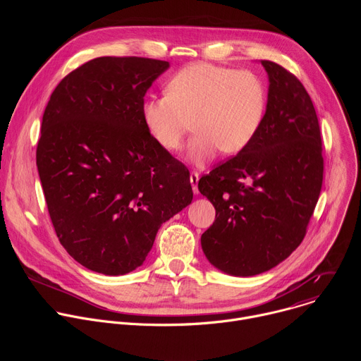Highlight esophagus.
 Here are the masks:
<instances>
[{
	"mask_svg": "<svg viewBox=\"0 0 361 361\" xmlns=\"http://www.w3.org/2000/svg\"><path fill=\"white\" fill-rule=\"evenodd\" d=\"M198 180H200L198 173H191V174H190V183H191V185H192L194 194H198Z\"/></svg>",
	"mask_w": 361,
	"mask_h": 361,
	"instance_id": "1",
	"label": "esophagus"
}]
</instances>
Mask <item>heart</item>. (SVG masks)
Here are the masks:
<instances>
[{
	"label": "heart",
	"mask_w": 361,
	"mask_h": 361,
	"mask_svg": "<svg viewBox=\"0 0 361 361\" xmlns=\"http://www.w3.org/2000/svg\"><path fill=\"white\" fill-rule=\"evenodd\" d=\"M267 113V88L251 71L212 63H192L177 71L167 94L148 97L141 109L151 137L166 151H177L192 127L188 160L202 167L217 157L245 149Z\"/></svg>",
	"instance_id": "b5f03b06"
}]
</instances>
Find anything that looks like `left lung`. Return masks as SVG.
<instances>
[{
  "mask_svg": "<svg viewBox=\"0 0 361 361\" xmlns=\"http://www.w3.org/2000/svg\"><path fill=\"white\" fill-rule=\"evenodd\" d=\"M269 74L264 123L251 144L198 181L216 209L201 235L207 260L248 277L264 273L301 244L323 184V147L313 101L284 67Z\"/></svg>",
  "mask_w": 361,
  "mask_h": 361,
  "instance_id": "left-lung-1",
  "label": "left lung"
}]
</instances>
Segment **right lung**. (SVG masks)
<instances>
[{"label": "right lung", "mask_w": 361, "mask_h": 361, "mask_svg": "<svg viewBox=\"0 0 361 361\" xmlns=\"http://www.w3.org/2000/svg\"><path fill=\"white\" fill-rule=\"evenodd\" d=\"M170 64L98 57L56 87L45 107L37 167L61 245L88 270L140 267L163 223L192 200L188 169L161 148L141 109Z\"/></svg>", "instance_id": "add662e5"}]
</instances>
